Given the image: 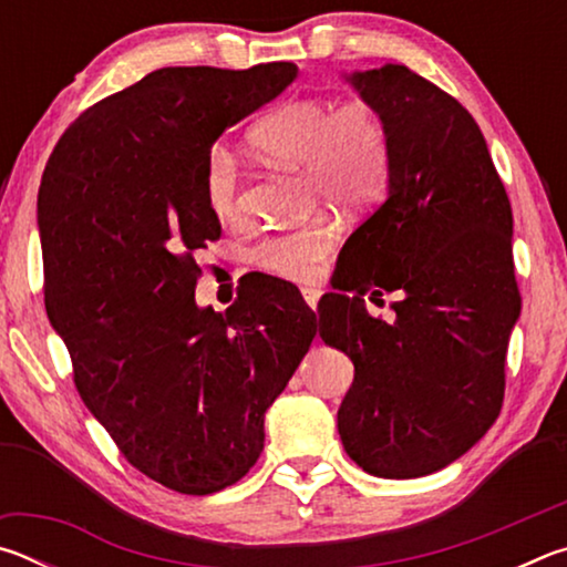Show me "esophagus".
<instances>
[{
    "label": "esophagus",
    "instance_id": "obj_1",
    "mask_svg": "<svg viewBox=\"0 0 567 567\" xmlns=\"http://www.w3.org/2000/svg\"><path fill=\"white\" fill-rule=\"evenodd\" d=\"M320 295H322V292L318 290V287H302V300H305L307 305H310L312 310H315V307H318Z\"/></svg>",
    "mask_w": 567,
    "mask_h": 567
}]
</instances>
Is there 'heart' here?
I'll return each mask as SVG.
<instances>
[{
  "label": "heart",
  "instance_id": "heart-1",
  "mask_svg": "<svg viewBox=\"0 0 567 567\" xmlns=\"http://www.w3.org/2000/svg\"><path fill=\"white\" fill-rule=\"evenodd\" d=\"M247 145L265 165L302 167L310 203L364 209L385 195L392 152L385 117L368 100L334 104L297 97L265 112L247 132ZM243 175L235 152L215 145L203 167V195L209 213L223 223L239 215ZM338 239V223L318 213L302 225L277 229L252 247L255 267L292 282H310L322 272Z\"/></svg>",
  "mask_w": 567,
  "mask_h": 567
}]
</instances>
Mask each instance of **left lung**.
<instances>
[{"mask_svg": "<svg viewBox=\"0 0 567 567\" xmlns=\"http://www.w3.org/2000/svg\"><path fill=\"white\" fill-rule=\"evenodd\" d=\"M350 82L385 117L392 169L388 199L342 247L320 334L354 364L338 410L344 453L370 475L422 477L465 455L501 415L520 315L513 209L455 97L402 64ZM398 289L392 323L363 310L364 293Z\"/></svg>", "mask_w": 567, "mask_h": 567, "instance_id": "left-lung-1", "label": "left lung"}]
</instances>
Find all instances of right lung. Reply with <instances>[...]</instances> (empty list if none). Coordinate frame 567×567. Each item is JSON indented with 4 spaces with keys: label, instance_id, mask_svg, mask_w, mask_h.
<instances>
[{
    "label": "right lung",
    "instance_id": "add662e5",
    "mask_svg": "<svg viewBox=\"0 0 567 567\" xmlns=\"http://www.w3.org/2000/svg\"><path fill=\"white\" fill-rule=\"evenodd\" d=\"M295 76L292 62L162 66L84 110L42 175L44 305L76 392L132 467L185 495L249 473L265 412L318 332L292 290L237 292L225 312L195 302V252L223 233L207 152Z\"/></svg>",
    "mask_w": 567,
    "mask_h": 567
}]
</instances>
